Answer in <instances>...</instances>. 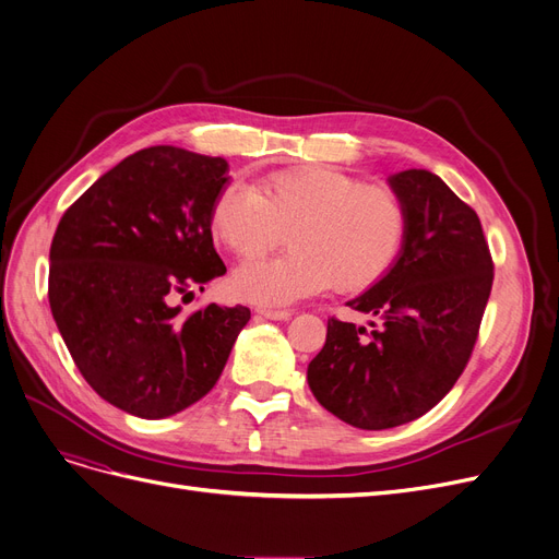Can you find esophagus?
<instances>
[{
    "mask_svg": "<svg viewBox=\"0 0 559 559\" xmlns=\"http://www.w3.org/2000/svg\"><path fill=\"white\" fill-rule=\"evenodd\" d=\"M266 320H289L293 318V310H276V308H260L258 310Z\"/></svg>",
    "mask_w": 559,
    "mask_h": 559,
    "instance_id": "34e87169",
    "label": "esophagus"
}]
</instances>
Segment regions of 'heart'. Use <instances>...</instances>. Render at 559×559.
<instances>
[{"label": "heart", "instance_id": "b5f03b06", "mask_svg": "<svg viewBox=\"0 0 559 559\" xmlns=\"http://www.w3.org/2000/svg\"><path fill=\"white\" fill-rule=\"evenodd\" d=\"M212 233L239 258H251L283 239L276 258L241 262L233 289L247 301L287 306L335 283L362 293L393 270L408 230L397 193L324 166H306L266 178L260 189L235 182L212 205Z\"/></svg>", "mask_w": 559, "mask_h": 559}]
</instances>
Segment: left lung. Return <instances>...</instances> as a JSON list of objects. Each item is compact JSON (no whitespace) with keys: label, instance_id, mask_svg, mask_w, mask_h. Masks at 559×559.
Listing matches in <instances>:
<instances>
[{"label":"left lung","instance_id":"8db88e82","mask_svg":"<svg viewBox=\"0 0 559 559\" xmlns=\"http://www.w3.org/2000/svg\"><path fill=\"white\" fill-rule=\"evenodd\" d=\"M408 214L404 249L379 283L347 301L374 331L329 320L308 385L326 411L358 429L425 416L464 372L493 285L479 216L431 171L388 178Z\"/></svg>","mask_w":559,"mask_h":559}]
</instances>
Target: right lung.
<instances>
[{
    "mask_svg": "<svg viewBox=\"0 0 559 559\" xmlns=\"http://www.w3.org/2000/svg\"><path fill=\"white\" fill-rule=\"evenodd\" d=\"M228 162L176 145L143 148L95 180L57 226L52 318L88 385L126 414L159 420L205 397L222 377L247 306L180 314L226 264L212 205Z\"/></svg>",
    "mask_w": 559,
    "mask_h": 559,
    "instance_id": "right-lung-1",
    "label": "right lung"
}]
</instances>
